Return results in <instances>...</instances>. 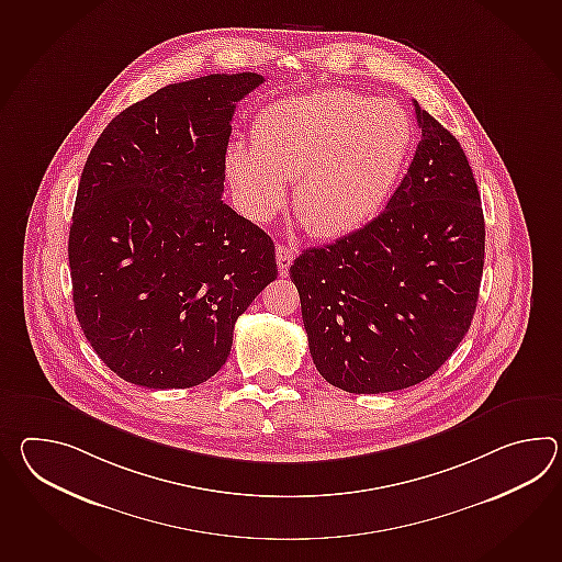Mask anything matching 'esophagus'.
Wrapping results in <instances>:
<instances>
[{
    "label": "esophagus",
    "instance_id": "obj_1",
    "mask_svg": "<svg viewBox=\"0 0 562 562\" xmlns=\"http://www.w3.org/2000/svg\"><path fill=\"white\" fill-rule=\"evenodd\" d=\"M294 248H290V246H284V244H278L276 246V262H278V272L282 278H286L288 270H290V263L294 260Z\"/></svg>",
    "mask_w": 562,
    "mask_h": 562
}]
</instances>
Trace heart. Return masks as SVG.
<instances>
[{
	"instance_id": "obj_1",
	"label": "heart",
	"mask_w": 562,
	"mask_h": 562,
	"mask_svg": "<svg viewBox=\"0 0 562 562\" xmlns=\"http://www.w3.org/2000/svg\"><path fill=\"white\" fill-rule=\"evenodd\" d=\"M413 126L397 102L349 88H321L260 111L254 143L234 140L225 175L254 222L272 220L294 181L292 207L312 236L338 237L387 201L412 149Z\"/></svg>"
}]
</instances>
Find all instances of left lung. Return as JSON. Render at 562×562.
<instances>
[{"label":"left lung","mask_w":562,"mask_h":562,"mask_svg":"<svg viewBox=\"0 0 562 562\" xmlns=\"http://www.w3.org/2000/svg\"><path fill=\"white\" fill-rule=\"evenodd\" d=\"M422 140L385 212L290 266L312 361L335 387L389 393L436 373L474 318L484 213L458 138L422 111Z\"/></svg>","instance_id":"left-lung-1"}]
</instances>
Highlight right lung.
<instances>
[{"label": "right lung", "instance_id": "add662e5", "mask_svg": "<svg viewBox=\"0 0 562 562\" xmlns=\"http://www.w3.org/2000/svg\"><path fill=\"white\" fill-rule=\"evenodd\" d=\"M262 82L239 72L159 88L88 155L68 239L76 318L133 385L212 379L237 316L278 276L274 241L222 201L232 116Z\"/></svg>", "mask_w": 562, "mask_h": 562}]
</instances>
